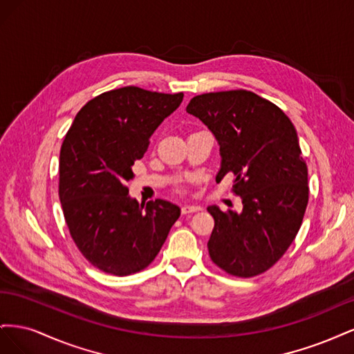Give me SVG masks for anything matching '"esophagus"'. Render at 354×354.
<instances>
[{"mask_svg":"<svg viewBox=\"0 0 354 354\" xmlns=\"http://www.w3.org/2000/svg\"><path fill=\"white\" fill-rule=\"evenodd\" d=\"M202 208L198 207V205H185V207H181V214H183V216H187V214H194V212H198Z\"/></svg>","mask_w":354,"mask_h":354,"instance_id":"34e87169","label":"esophagus"}]
</instances>
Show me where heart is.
Masks as SVG:
<instances>
[{"mask_svg":"<svg viewBox=\"0 0 354 354\" xmlns=\"http://www.w3.org/2000/svg\"><path fill=\"white\" fill-rule=\"evenodd\" d=\"M178 192H180V194H183V192H185V189H178Z\"/></svg>","mask_w":354,"mask_h":354,"instance_id":"heart-1","label":"heart"}]
</instances>
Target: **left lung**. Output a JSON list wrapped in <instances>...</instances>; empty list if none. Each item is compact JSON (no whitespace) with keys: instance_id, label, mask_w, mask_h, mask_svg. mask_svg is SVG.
Returning a JSON list of instances; mask_svg holds the SVG:
<instances>
[{"instance_id":"left-lung-1","label":"left lung","mask_w":354,"mask_h":354,"mask_svg":"<svg viewBox=\"0 0 354 354\" xmlns=\"http://www.w3.org/2000/svg\"><path fill=\"white\" fill-rule=\"evenodd\" d=\"M186 111L217 137V181L232 173V192L243 205L239 214L208 208L211 260L227 274L259 276L286 252L307 208V164L295 127L279 106L248 90L199 94Z\"/></svg>"}]
</instances>
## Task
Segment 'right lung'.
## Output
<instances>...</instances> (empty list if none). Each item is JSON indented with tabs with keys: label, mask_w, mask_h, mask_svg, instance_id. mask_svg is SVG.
Here are the masks:
<instances>
[{
	"label": "right lung",
	"mask_w": 354,
	"mask_h": 354,
	"mask_svg": "<svg viewBox=\"0 0 354 354\" xmlns=\"http://www.w3.org/2000/svg\"><path fill=\"white\" fill-rule=\"evenodd\" d=\"M183 100L122 87L85 103L62 143L59 198L71 236L84 259L99 270L128 276L151 264L180 217V208L156 199L128 196L131 167L151 136Z\"/></svg>",
	"instance_id": "right-lung-1"
}]
</instances>
